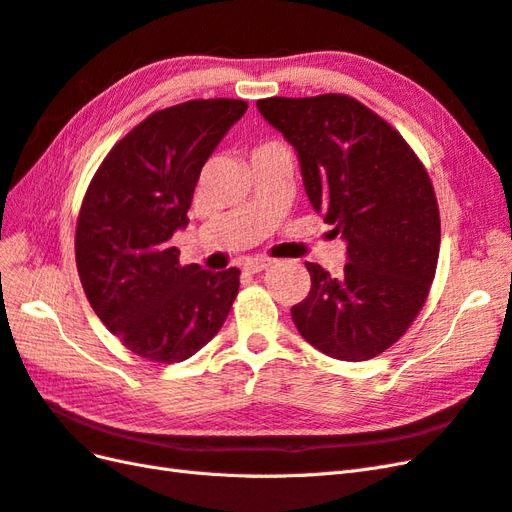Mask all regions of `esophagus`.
Listing matches in <instances>:
<instances>
[{"instance_id":"1","label":"esophagus","mask_w":512,"mask_h":512,"mask_svg":"<svg viewBox=\"0 0 512 512\" xmlns=\"http://www.w3.org/2000/svg\"><path fill=\"white\" fill-rule=\"evenodd\" d=\"M271 265H273V260H265V258H254V260H247L245 265H243V269H245L247 273H260V271L269 269Z\"/></svg>"}]
</instances>
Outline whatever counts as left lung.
Instances as JSON below:
<instances>
[{
	"label": "left lung",
	"mask_w": 512,
	"mask_h": 512,
	"mask_svg": "<svg viewBox=\"0 0 512 512\" xmlns=\"http://www.w3.org/2000/svg\"><path fill=\"white\" fill-rule=\"evenodd\" d=\"M256 106L297 151L309 203L346 241L342 277L305 262L312 288L290 309L294 327L333 359H374L408 331L436 275L440 213L427 170L397 130L354 98Z\"/></svg>",
	"instance_id": "left-lung-1"
}]
</instances>
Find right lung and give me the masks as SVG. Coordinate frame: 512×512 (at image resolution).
<instances>
[{"mask_svg":"<svg viewBox=\"0 0 512 512\" xmlns=\"http://www.w3.org/2000/svg\"><path fill=\"white\" fill-rule=\"evenodd\" d=\"M243 100H190L123 136L89 183L76 222V269L89 305L119 342L156 363L190 359L222 329L239 269L179 265L194 188Z\"/></svg>","mask_w":512,"mask_h":512,"instance_id":"1","label":"right lung"}]
</instances>
